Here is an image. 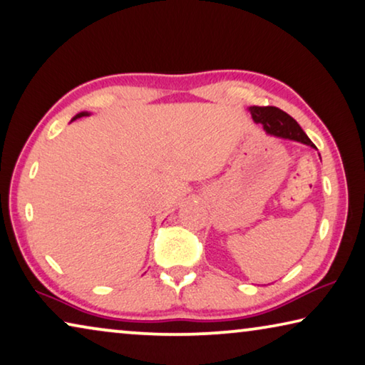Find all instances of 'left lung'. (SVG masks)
I'll return each instance as SVG.
<instances>
[{
	"instance_id": "obj_1",
	"label": "left lung",
	"mask_w": 365,
	"mask_h": 365,
	"mask_svg": "<svg viewBox=\"0 0 365 365\" xmlns=\"http://www.w3.org/2000/svg\"><path fill=\"white\" fill-rule=\"evenodd\" d=\"M250 110L253 119L262 124L264 130L271 133V135L290 138L317 148L312 140L307 137V133L302 130V127L297 124L295 119H292L287 112L274 108V106H253V108H250Z\"/></svg>"
}]
</instances>
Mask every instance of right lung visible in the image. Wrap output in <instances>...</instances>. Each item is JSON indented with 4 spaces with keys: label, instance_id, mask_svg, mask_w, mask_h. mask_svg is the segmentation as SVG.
I'll list each match as a JSON object with an SVG mask.
<instances>
[{
    "label": "right lung",
    "instance_id": "add662e5",
    "mask_svg": "<svg viewBox=\"0 0 365 365\" xmlns=\"http://www.w3.org/2000/svg\"><path fill=\"white\" fill-rule=\"evenodd\" d=\"M83 115H88V112H80V114H78L75 119H78V117H83Z\"/></svg>",
    "mask_w": 365,
    "mask_h": 365
}]
</instances>
